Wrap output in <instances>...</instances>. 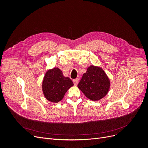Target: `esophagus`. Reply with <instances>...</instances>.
I'll list each match as a JSON object with an SVG mask.
<instances>
[{
  "label": "esophagus",
  "mask_w": 148,
  "mask_h": 148,
  "mask_svg": "<svg viewBox=\"0 0 148 148\" xmlns=\"http://www.w3.org/2000/svg\"><path fill=\"white\" fill-rule=\"evenodd\" d=\"M73 83H74L75 86H77V85L78 84V82H79V78H76V79H73Z\"/></svg>",
  "instance_id": "esophagus-1"
}]
</instances>
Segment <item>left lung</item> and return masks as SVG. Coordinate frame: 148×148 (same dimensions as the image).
<instances>
[{"instance_id":"obj_1","label":"left lung","mask_w":148,"mask_h":148,"mask_svg":"<svg viewBox=\"0 0 148 148\" xmlns=\"http://www.w3.org/2000/svg\"><path fill=\"white\" fill-rule=\"evenodd\" d=\"M78 88L88 99L98 101L108 92L110 80L100 67L91 65L83 74L78 84Z\"/></svg>"}]
</instances>
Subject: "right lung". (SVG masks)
Returning <instances> with one entry per match:
<instances>
[{"instance_id":"add662e5","label":"right lung","mask_w":148,"mask_h":148,"mask_svg":"<svg viewBox=\"0 0 148 148\" xmlns=\"http://www.w3.org/2000/svg\"><path fill=\"white\" fill-rule=\"evenodd\" d=\"M73 86L69 77H65L58 68L49 70L42 81V91L46 99L52 102H59L68 89Z\"/></svg>"}]
</instances>
